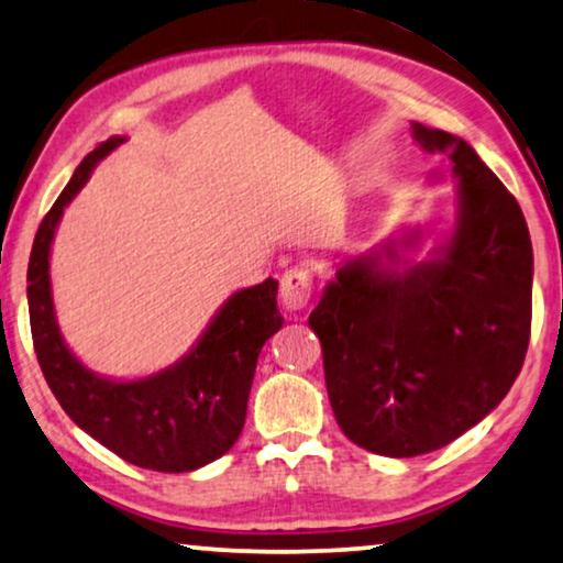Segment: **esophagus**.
Returning a JSON list of instances; mask_svg holds the SVG:
<instances>
[{"label":"esophagus","instance_id":"1","mask_svg":"<svg viewBox=\"0 0 563 563\" xmlns=\"http://www.w3.org/2000/svg\"><path fill=\"white\" fill-rule=\"evenodd\" d=\"M311 296H313V283H311V275L306 273V269L294 267L283 275V280H280L283 309L294 311V313L303 311L306 306L311 303Z\"/></svg>","mask_w":563,"mask_h":563}]
</instances>
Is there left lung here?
<instances>
[{"label": "left lung", "mask_w": 563, "mask_h": 563, "mask_svg": "<svg viewBox=\"0 0 563 563\" xmlns=\"http://www.w3.org/2000/svg\"><path fill=\"white\" fill-rule=\"evenodd\" d=\"M411 136L459 179L451 234L424 262L399 257L419 231L342 260L309 317L336 424L388 459L438 451L482 422L522 368L533 313L517 200L463 139L422 123Z\"/></svg>", "instance_id": "left-lung-1"}]
</instances>
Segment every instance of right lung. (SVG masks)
<instances>
[{"label": "right lung", "instance_id": "1", "mask_svg": "<svg viewBox=\"0 0 563 563\" xmlns=\"http://www.w3.org/2000/svg\"><path fill=\"white\" fill-rule=\"evenodd\" d=\"M120 144L125 139L112 136L89 152L41 221L27 265L30 332L43 376L77 427L133 466L185 474L221 459L242 434L262 344L283 327L277 280L236 290L187 355L154 376L120 380L89 371L58 329L51 244L64 208Z\"/></svg>", "mask_w": 563, "mask_h": 563}]
</instances>
